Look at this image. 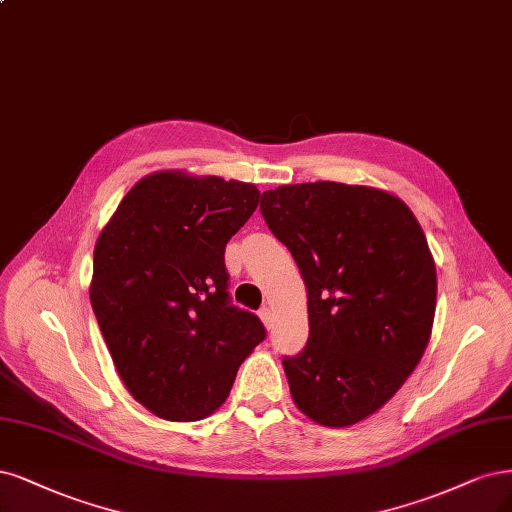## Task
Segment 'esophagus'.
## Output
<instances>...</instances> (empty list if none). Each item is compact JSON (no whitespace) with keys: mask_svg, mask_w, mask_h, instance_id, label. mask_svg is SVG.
Wrapping results in <instances>:
<instances>
[{"mask_svg":"<svg viewBox=\"0 0 512 512\" xmlns=\"http://www.w3.org/2000/svg\"><path fill=\"white\" fill-rule=\"evenodd\" d=\"M258 317H260V320H262V324H264V326L271 328L273 317H271V309H269V307H262V309L258 311Z\"/></svg>","mask_w":512,"mask_h":512,"instance_id":"obj_1","label":"esophagus"}]
</instances>
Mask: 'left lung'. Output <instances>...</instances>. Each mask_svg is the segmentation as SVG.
<instances>
[{
    "mask_svg": "<svg viewBox=\"0 0 512 512\" xmlns=\"http://www.w3.org/2000/svg\"><path fill=\"white\" fill-rule=\"evenodd\" d=\"M260 211L307 288L309 339L284 358L292 400L315 424L354 426L428 347L436 267L426 235L407 203L370 186H279L262 192Z\"/></svg>",
    "mask_w": 512,
    "mask_h": 512,
    "instance_id": "1",
    "label": "left lung"
}]
</instances>
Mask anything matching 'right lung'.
Instances as JSON below:
<instances>
[{"instance_id":"right-lung-1","label":"right lung","mask_w":512,"mask_h":512,"mask_svg":"<svg viewBox=\"0 0 512 512\" xmlns=\"http://www.w3.org/2000/svg\"><path fill=\"white\" fill-rule=\"evenodd\" d=\"M254 184L156 171L122 199L95 243L88 294L131 396L167 421L222 407L267 337L228 303L224 248L258 207Z\"/></svg>"}]
</instances>
